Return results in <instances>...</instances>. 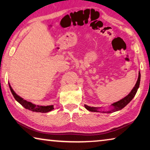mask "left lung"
Instances as JSON below:
<instances>
[{"label": "left lung", "mask_w": 150, "mask_h": 150, "mask_svg": "<svg viewBox=\"0 0 150 150\" xmlns=\"http://www.w3.org/2000/svg\"><path fill=\"white\" fill-rule=\"evenodd\" d=\"M139 83H140V73H139V75H138V81L135 85V87L133 88V89L131 91V92L127 95L126 97H124L122 99L118 101V102H116L115 103H113L112 105L114 108H112V110L111 111H108V113H110L112 112H116L118 110H121L122 108H123L124 106H126L130 102V101L132 100V98L134 97V96L136 95L137 91H138V88H139ZM85 107L88 110L91 111V112H98L97 109L98 108L97 107H91V106H88L87 105H85Z\"/></svg>", "instance_id": "8db88e82"}]
</instances>
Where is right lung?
Wrapping results in <instances>:
<instances>
[{"label": "right lung", "mask_w": 150, "mask_h": 150, "mask_svg": "<svg viewBox=\"0 0 150 150\" xmlns=\"http://www.w3.org/2000/svg\"><path fill=\"white\" fill-rule=\"evenodd\" d=\"M9 87L10 88H11V93L12 94V95L14 97L16 100H17L20 105H21L22 106H24L25 108L28 109V110H31L33 112H48L51 110H52L54 109V106L53 105H50V106H36L32 104L30 102H28V101L24 100L23 98L20 97L17 94L14 92L12 89L11 86L9 84Z\"/></svg>", "instance_id": "obj_1"}]
</instances>
